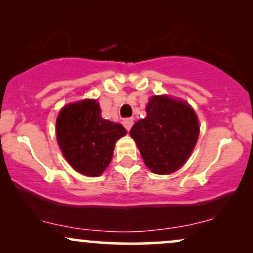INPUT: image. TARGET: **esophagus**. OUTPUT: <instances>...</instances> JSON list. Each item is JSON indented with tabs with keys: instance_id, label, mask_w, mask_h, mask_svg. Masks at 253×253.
<instances>
[{
	"instance_id": "1",
	"label": "esophagus",
	"mask_w": 253,
	"mask_h": 253,
	"mask_svg": "<svg viewBox=\"0 0 253 253\" xmlns=\"http://www.w3.org/2000/svg\"><path fill=\"white\" fill-rule=\"evenodd\" d=\"M123 124H124L125 128H126L127 130H129V129H130V127L133 126V119H132V118H127V119H124Z\"/></svg>"
}]
</instances>
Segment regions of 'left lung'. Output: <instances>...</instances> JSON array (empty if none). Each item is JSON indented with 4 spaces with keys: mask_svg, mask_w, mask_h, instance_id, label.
<instances>
[{
    "mask_svg": "<svg viewBox=\"0 0 253 253\" xmlns=\"http://www.w3.org/2000/svg\"><path fill=\"white\" fill-rule=\"evenodd\" d=\"M146 113V118L133 125L129 134L152 172H175L188 161L199 138L196 113L187 102L167 95L151 97Z\"/></svg>",
    "mask_w": 253,
    "mask_h": 253,
    "instance_id": "obj_1",
    "label": "left lung"
}]
</instances>
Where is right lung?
Wrapping results in <instances>:
<instances>
[{
    "mask_svg": "<svg viewBox=\"0 0 253 253\" xmlns=\"http://www.w3.org/2000/svg\"><path fill=\"white\" fill-rule=\"evenodd\" d=\"M56 133L68 163L82 175L96 177L109 165L115 143L127 130L123 125L101 117L100 104L88 98L63 107Z\"/></svg>",
    "mask_w": 253,
    "mask_h": 253,
    "instance_id": "right-lung-1",
    "label": "right lung"
}]
</instances>
